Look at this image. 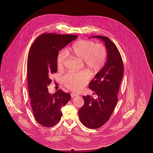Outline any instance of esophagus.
<instances>
[{"label":"esophagus","mask_w":153,"mask_h":153,"mask_svg":"<svg viewBox=\"0 0 153 153\" xmlns=\"http://www.w3.org/2000/svg\"><path fill=\"white\" fill-rule=\"evenodd\" d=\"M71 97H74L75 96H77L78 94H75V93H71Z\"/></svg>","instance_id":"obj_1"}]
</instances>
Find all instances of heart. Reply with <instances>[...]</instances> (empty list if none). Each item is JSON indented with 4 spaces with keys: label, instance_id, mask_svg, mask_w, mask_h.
<instances>
[{
    "label": "heart",
    "instance_id": "heart-1",
    "mask_svg": "<svg viewBox=\"0 0 153 153\" xmlns=\"http://www.w3.org/2000/svg\"><path fill=\"white\" fill-rule=\"evenodd\" d=\"M67 55L83 59L85 66L92 73L99 71L104 65L107 52L105 48L90 40H80L74 42L65 51H60L57 57V65L62 69ZM90 76L87 72L68 73L63 78L65 86L74 91H79L88 82Z\"/></svg>",
    "mask_w": 153,
    "mask_h": 153
}]
</instances>
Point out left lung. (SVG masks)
Wrapping results in <instances>:
<instances>
[{
  "label": "left lung",
  "instance_id": "left-lung-1",
  "mask_svg": "<svg viewBox=\"0 0 153 153\" xmlns=\"http://www.w3.org/2000/svg\"><path fill=\"white\" fill-rule=\"evenodd\" d=\"M101 39L105 44L107 59L104 67L89 83L90 88L98 97L83 96L84 104L78 115L85 126L96 129L105 124L114 111L117 102V94L124 75V65L117 47L107 36H92Z\"/></svg>",
  "mask_w": 153,
  "mask_h": 153
}]
</instances>
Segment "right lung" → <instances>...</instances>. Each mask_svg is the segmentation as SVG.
<instances>
[{
	"label": "right lung",
	"instance_id": "add662e5",
	"mask_svg": "<svg viewBox=\"0 0 153 153\" xmlns=\"http://www.w3.org/2000/svg\"><path fill=\"white\" fill-rule=\"evenodd\" d=\"M77 38L76 35L44 33L30 47L27 60L29 97L36 120L44 127H52L59 123L61 108L71 100V94L61 89L50 94L48 86L52 81V74L57 71L59 51Z\"/></svg>",
	"mask_w": 153,
	"mask_h": 153
}]
</instances>
